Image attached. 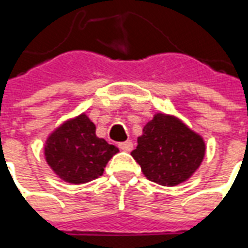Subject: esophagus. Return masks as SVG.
<instances>
[{
	"mask_svg": "<svg viewBox=\"0 0 248 248\" xmlns=\"http://www.w3.org/2000/svg\"><path fill=\"white\" fill-rule=\"evenodd\" d=\"M118 147L119 150H122V151L130 152L131 150H133V143L129 142V140H127V142H122V143H119Z\"/></svg>",
	"mask_w": 248,
	"mask_h": 248,
	"instance_id": "1",
	"label": "esophagus"
}]
</instances>
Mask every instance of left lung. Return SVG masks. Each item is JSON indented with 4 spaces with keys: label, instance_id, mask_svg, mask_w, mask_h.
Here are the masks:
<instances>
[{
    "label": "left lung",
    "instance_id": "1",
    "mask_svg": "<svg viewBox=\"0 0 248 248\" xmlns=\"http://www.w3.org/2000/svg\"><path fill=\"white\" fill-rule=\"evenodd\" d=\"M205 152L202 137L179 117L155 113L144 124L131 156L148 180L163 186H176L189 180L199 170Z\"/></svg>",
    "mask_w": 248,
    "mask_h": 248
}]
</instances>
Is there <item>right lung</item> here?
I'll return each instance as SVG.
<instances>
[{"instance_id":"1","label":"right lung","mask_w":248,"mask_h":248,"mask_svg":"<svg viewBox=\"0 0 248 248\" xmlns=\"http://www.w3.org/2000/svg\"><path fill=\"white\" fill-rule=\"evenodd\" d=\"M119 150L96 135V124L85 113L68 118L46 139L45 159L60 180L85 184L104 173Z\"/></svg>"}]
</instances>
